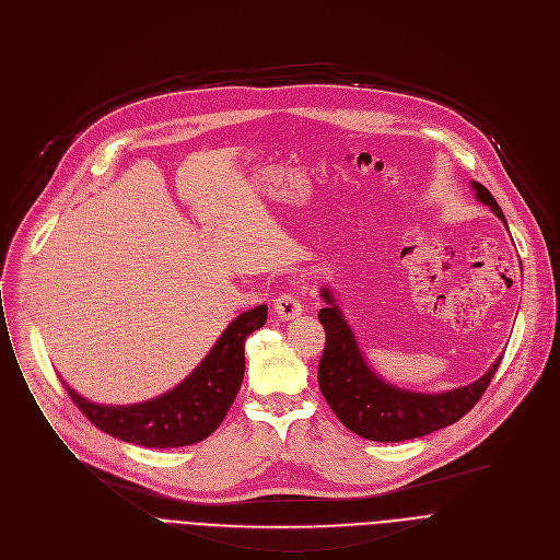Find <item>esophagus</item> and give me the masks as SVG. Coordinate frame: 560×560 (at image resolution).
<instances>
[{
  "label": "esophagus",
  "mask_w": 560,
  "mask_h": 560,
  "mask_svg": "<svg viewBox=\"0 0 560 560\" xmlns=\"http://www.w3.org/2000/svg\"><path fill=\"white\" fill-rule=\"evenodd\" d=\"M273 308H276L280 319H293V317H298L302 313V302H300V298L295 293L284 291V293H280L273 300Z\"/></svg>",
  "instance_id": "34e87169"
}]
</instances>
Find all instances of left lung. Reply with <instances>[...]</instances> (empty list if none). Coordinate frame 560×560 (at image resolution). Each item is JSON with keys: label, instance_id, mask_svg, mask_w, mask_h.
Returning <instances> with one entry per match:
<instances>
[{"label": "left lung", "instance_id": "left-lung-1", "mask_svg": "<svg viewBox=\"0 0 560 560\" xmlns=\"http://www.w3.org/2000/svg\"><path fill=\"white\" fill-rule=\"evenodd\" d=\"M472 187L477 198L505 222L494 196L477 180ZM322 298L326 306L319 308L317 319L324 326L326 345L317 366V384L338 419L364 439L406 441L453 425L475 408L503 360L501 355L475 384L448 393L430 395L397 388L369 369L351 326L326 287Z\"/></svg>", "mask_w": 560, "mask_h": 560}]
</instances>
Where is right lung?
Instances as JSON below:
<instances>
[{"mask_svg": "<svg viewBox=\"0 0 560 560\" xmlns=\"http://www.w3.org/2000/svg\"><path fill=\"white\" fill-rule=\"evenodd\" d=\"M265 322L267 304L238 315L187 380L143 404L101 406L63 386L79 410L112 436L145 448L191 445L207 439L232 408L245 375V342Z\"/></svg>", "mask_w": 560, "mask_h": 560, "instance_id": "1", "label": "right lung"}]
</instances>
